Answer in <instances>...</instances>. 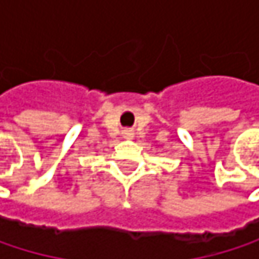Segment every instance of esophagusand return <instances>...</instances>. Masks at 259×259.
Instances as JSON below:
<instances>
[{
	"mask_svg": "<svg viewBox=\"0 0 259 259\" xmlns=\"http://www.w3.org/2000/svg\"><path fill=\"white\" fill-rule=\"evenodd\" d=\"M124 136H127V138H132V136H133L132 130H124Z\"/></svg>",
	"mask_w": 259,
	"mask_h": 259,
	"instance_id": "obj_1",
	"label": "esophagus"
}]
</instances>
